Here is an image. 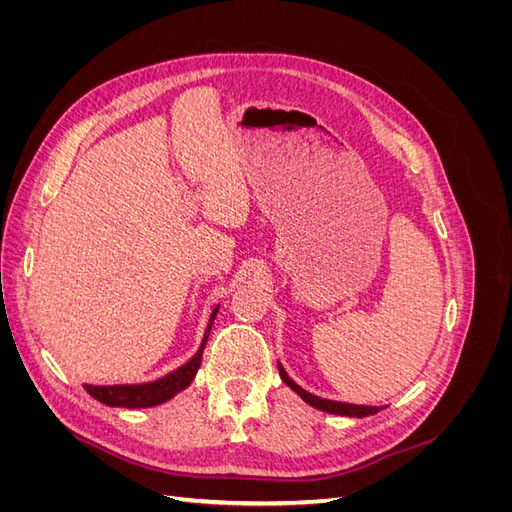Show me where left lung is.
<instances>
[{
    "label": "left lung",
    "mask_w": 512,
    "mask_h": 512,
    "mask_svg": "<svg viewBox=\"0 0 512 512\" xmlns=\"http://www.w3.org/2000/svg\"><path fill=\"white\" fill-rule=\"evenodd\" d=\"M277 369H280V376H282V380L290 386V389H292L294 393H297V395H301V399L307 401L309 406H314V408H318V410L331 412V414H342V416H356V418L371 416V414H376V412L382 410L380 406H354V404H344V401L322 399V397H318V395H312V393H307L305 389H301V386L286 374V369H284L280 363H277Z\"/></svg>",
    "instance_id": "8db88e82"
}]
</instances>
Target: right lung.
Segmentation results:
<instances>
[{"mask_svg": "<svg viewBox=\"0 0 512 512\" xmlns=\"http://www.w3.org/2000/svg\"><path fill=\"white\" fill-rule=\"evenodd\" d=\"M218 309L220 307L213 309V314L207 324V333L203 337V344H200L198 352L188 363L181 365L175 371H170L168 376H164L156 382H147V384H113V386L85 384V391L94 399L102 401V404L113 406V408H151V406L164 404V401H168L170 397L183 391L185 386H190V382L194 380L200 363H203V350L207 346V339H209Z\"/></svg>", "mask_w": 512, "mask_h": 512, "instance_id": "obj_1", "label": "right lung"}]
</instances>
